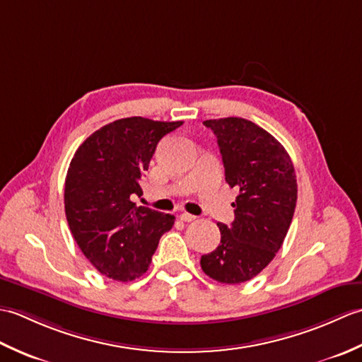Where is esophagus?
<instances>
[{"instance_id":"34e87169","label":"esophagus","mask_w":362,"mask_h":362,"mask_svg":"<svg viewBox=\"0 0 362 362\" xmlns=\"http://www.w3.org/2000/svg\"><path fill=\"white\" fill-rule=\"evenodd\" d=\"M179 218H180V221H183V222H193V221H196L194 214H189V213H182Z\"/></svg>"}]
</instances>
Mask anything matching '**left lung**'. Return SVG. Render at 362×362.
I'll list each match as a JSON object with an SVG mask.
<instances>
[{"instance_id":"1","label":"left lung","mask_w":362,"mask_h":362,"mask_svg":"<svg viewBox=\"0 0 362 362\" xmlns=\"http://www.w3.org/2000/svg\"><path fill=\"white\" fill-rule=\"evenodd\" d=\"M218 138L226 182L238 191L235 221L218 224L221 244L201 258L202 271L219 283L240 284L274 259L286 238L297 202L289 153L275 138L244 118L204 121Z\"/></svg>"}]
</instances>
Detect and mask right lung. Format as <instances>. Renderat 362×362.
I'll return each instance as SVG.
<instances>
[{
  "label": "right lung",
  "mask_w": 362,
  "mask_h": 362,
  "mask_svg": "<svg viewBox=\"0 0 362 362\" xmlns=\"http://www.w3.org/2000/svg\"><path fill=\"white\" fill-rule=\"evenodd\" d=\"M183 121L141 117L105 124L83 141L68 168L65 214L83 255L117 281L141 276L160 238L174 226L173 214L138 206L140 180L158 141Z\"/></svg>",
  "instance_id": "obj_1"
}]
</instances>
